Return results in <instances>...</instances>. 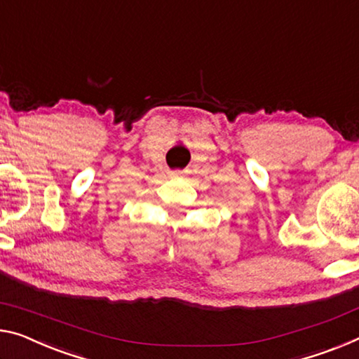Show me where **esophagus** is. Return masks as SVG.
<instances>
[{
    "label": "esophagus",
    "mask_w": 359,
    "mask_h": 359,
    "mask_svg": "<svg viewBox=\"0 0 359 359\" xmlns=\"http://www.w3.org/2000/svg\"><path fill=\"white\" fill-rule=\"evenodd\" d=\"M184 172H181V170H173V172H170V178H183Z\"/></svg>",
    "instance_id": "34e87169"
}]
</instances>
